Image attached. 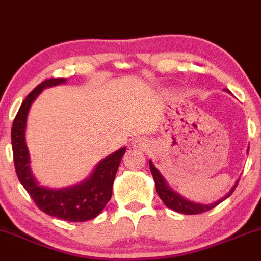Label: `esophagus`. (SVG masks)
<instances>
[{
    "instance_id": "obj_1",
    "label": "esophagus",
    "mask_w": 261,
    "mask_h": 261,
    "mask_svg": "<svg viewBox=\"0 0 261 261\" xmlns=\"http://www.w3.org/2000/svg\"><path fill=\"white\" fill-rule=\"evenodd\" d=\"M134 146L137 148H146L148 146V142L143 139H139L134 142Z\"/></svg>"
}]
</instances>
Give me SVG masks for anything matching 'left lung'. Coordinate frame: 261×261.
<instances>
[{
    "label": "left lung",
    "mask_w": 261,
    "mask_h": 261,
    "mask_svg": "<svg viewBox=\"0 0 261 261\" xmlns=\"http://www.w3.org/2000/svg\"><path fill=\"white\" fill-rule=\"evenodd\" d=\"M149 169H151L152 175H153V179L155 182V190H157V194L160 195L162 201L164 202V205H166L167 207L174 210L176 212H180V214H185V215H199V214H202V212L210 211V210H212L215 206H217L221 201H223L224 199H227V197L232 195V193L234 191L237 185H238V181H237V184L232 188V190L229 191L228 195L224 196L223 199L220 200L218 202L212 203V205H202V203H195V202L188 201V200H185L184 197H181L179 194L174 193L172 189L168 188V185H167L166 181H164L163 176L161 175V173L158 172L157 168L152 164L151 161H149Z\"/></svg>",
    "instance_id": "1"
}]
</instances>
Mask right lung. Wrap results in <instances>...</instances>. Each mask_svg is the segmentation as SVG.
Returning <instances> with one entry per match:
<instances>
[{"label": "right lung", "instance_id": "right-lung-1", "mask_svg": "<svg viewBox=\"0 0 261 261\" xmlns=\"http://www.w3.org/2000/svg\"><path fill=\"white\" fill-rule=\"evenodd\" d=\"M65 81V79L45 80L23 100L12 125L13 161L18 179L41 211L68 222H85L97 217L112 197L114 179L126 148L119 149L101 161L93 174L76 187L55 190L40 187L35 181L29 168V153L24 137L27 115L32 103L44 88L60 85Z\"/></svg>", "mask_w": 261, "mask_h": 261}]
</instances>
